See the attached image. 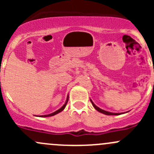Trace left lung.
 Wrapping results in <instances>:
<instances>
[{
    "instance_id": "1",
    "label": "left lung",
    "mask_w": 154,
    "mask_h": 154,
    "mask_svg": "<svg viewBox=\"0 0 154 154\" xmlns=\"http://www.w3.org/2000/svg\"><path fill=\"white\" fill-rule=\"evenodd\" d=\"M90 100H91V103H92V105H93V106H94V108L96 110H97V111H98L99 112H101V113H103V114L107 115V116H119V115L123 114V112H122V113H114V112H108V111H105V110L99 108L98 106H96V105L94 104V103H93V101L91 100V99H90Z\"/></svg>"
}]
</instances>
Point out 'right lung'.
I'll use <instances>...</instances> for the list:
<instances>
[{"instance_id": "obj_1", "label": "right lung", "mask_w": 154, "mask_h": 154, "mask_svg": "<svg viewBox=\"0 0 154 154\" xmlns=\"http://www.w3.org/2000/svg\"><path fill=\"white\" fill-rule=\"evenodd\" d=\"M68 95L67 96V98H66V102H65L64 105H63V106H62L61 108H60V109H59L58 110H57V111L51 113V114H48V115H44V116H38V117H42V118H44V117H49V116H55V115H57V114H58V113L61 112L63 111V109H64L65 107L66 106V104H67V103H68Z\"/></svg>"}]
</instances>
